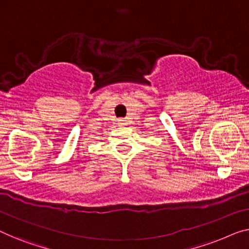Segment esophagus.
Here are the masks:
<instances>
[{
  "label": "esophagus",
  "mask_w": 249,
  "mask_h": 249,
  "mask_svg": "<svg viewBox=\"0 0 249 249\" xmlns=\"http://www.w3.org/2000/svg\"><path fill=\"white\" fill-rule=\"evenodd\" d=\"M118 124H120V125H125L126 124V121L125 120H120V121H118Z\"/></svg>",
  "instance_id": "esophagus-1"
}]
</instances>
